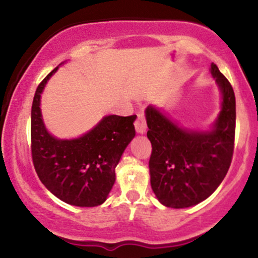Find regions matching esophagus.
<instances>
[{
	"mask_svg": "<svg viewBox=\"0 0 258 258\" xmlns=\"http://www.w3.org/2000/svg\"><path fill=\"white\" fill-rule=\"evenodd\" d=\"M135 127L137 133H144L147 131V122L143 112H138L137 114V120L135 122Z\"/></svg>",
	"mask_w": 258,
	"mask_h": 258,
	"instance_id": "esophagus-1",
	"label": "esophagus"
}]
</instances>
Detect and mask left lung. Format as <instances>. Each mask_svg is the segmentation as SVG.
Segmentation results:
<instances>
[{"label":"left lung","instance_id":"1","mask_svg":"<svg viewBox=\"0 0 258 258\" xmlns=\"http://www.w3.org/2000/svg\"><path fill=\"white\" fill-rule=\"evenodd\" d=\"M222 92V109L211 131L177 126L159 109L146 110L147 136L152 143L150 184L160 203L183 209L210 197L229 170L235 138V96L232 85L211 64Z\"/></svg>","mask_w":258,"mask_h":258}]
</instances>
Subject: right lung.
<instances>
[{
    "label": "right lung",
    "instance_id": "right-lung-1",
    "mask_svg": "<svg viewBox=\"0 0 258 258\" xmlns=\"http://www.w3.org/2000/svg\"><path fill=\"white\" fill-rule=\"evenodd\" d=\"M58 67L42 80L31 108V156L35 171L53 195L74 206L102 205L115 183V167L135 137L136 115H109L82 137L57 139L44 127L40 99Z\"/></svg>",
    "mask_w": 258,
    "mask_h": 258
}]
</instances>
